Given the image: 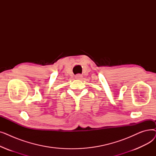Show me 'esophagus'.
<instances>
[{
  "mask_svg": "<svg viewBox=\"0 0 156 156\" xmlns=\"http://www.w3.org/2000/svg\"><path fill=\"white\" fill-rule=\"evenodd\" d=\"M82 75H80V74H78V75H76V76H75V78L76 79H77V80H80V79H81L82 78Z\"/></svg>",
  "mask_w": 156,
  "mask_h": 156,
  "instance_id": "obj_1",
  "label": "esophagus"
}]
</instances>
